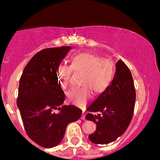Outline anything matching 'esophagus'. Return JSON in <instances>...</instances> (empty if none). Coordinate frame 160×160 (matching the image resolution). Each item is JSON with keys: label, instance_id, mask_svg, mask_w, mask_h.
<instances>
[{"label": "esophagus", "instance_id": "34e87169", "mask_svg": "<svg viewBox=\"0 0 160 160\" xmlns=\"http://www.w3.org/2000/svg\"><path fill=\"white\" fill-rule=\"evenodd\" d=\"M81 119H83V120H85V114H84V112H83V115L81 116Z\"/></svg>", "mask_w": 160, "mask_h": 160}]
</instances>
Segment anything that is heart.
<instances>
[{
  "mask_svg": "<svg viewBox=\"0 0 160 160\" xmlns=\"http://www.w3.org/2000/svg\"><path fill=\"white\" fill-rule=\"evenodd\" d=\"M72 70L83 72L80 80L82 86L70 90L67 97L70 102L80 107L89 101L92 92L95 94L104 93L110 87L115 75V67L110 59H102L89 52L79 53L72 56L70 66H58V80L62 89L70 87Z\"/></svg>",
  "mask_w": 160,
  "mask_h": 160,
  "instance_id": "heart-1",
  "label": "heart"
}]
</instances>
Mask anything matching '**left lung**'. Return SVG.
<instances>
[{"label":"left lung","instance_id":"1","mask_svg":"<svg viewBox=\"0 0 160 160\" xmlns=\"http://www.w3.org/2000/svg\"><path fill=\"white\" fill-rule=\"evenodd\" d=\"M135 97L132 73L120 59L116 63L115 75L110 87L87 109L89 113L86 119L97 125L96 131L89 135L92 142L108 144L126 131L133 117Z\"/></svg>","mask_w":160,"mask_h":160}]
</instances>
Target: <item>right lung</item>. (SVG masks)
Instances as JSON below:
<instances>
[{"instance_id": "add662e5", "label": "right lung", "mask_w": 160, "mask_h": 160, "mask_svg": "<svg viewBox=\"0 0 160 160\" xmlns=\"http://www.w3.org/2000/svg\"><path fill=\"white\" fill-rule=\"evenodd\" d=\"M70 49L61 46L41 50L30 59L20 78L17 104L25 130L42 147L57 146L68 124L82 114L76 106L62 105L65 93L58 80V66Z\"/></svg>"}]
</instances>
